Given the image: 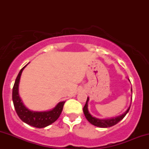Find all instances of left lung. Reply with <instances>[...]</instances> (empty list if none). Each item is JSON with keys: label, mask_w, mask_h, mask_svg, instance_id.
Here are the masks:
<instances>
[{"label": "left lung", "mask_w": 149, "mask_h": 149, "mask_svg": "<svg viewBox=\"0 0 149 149\" xmlns=\"http://www.w3.org/2000/svg\"><path fill=\"white\" fill-rule=\"evenodd\" d=\"M128 80L130 81L129 79H128ZM131 92H132V89H131ZM88 101H89V97H88V99H87L86 103H85V107H83V113H84L86 119L88 120L90 123L93 125L97 126V127H99L107 128V127H112V126L115 125L117 124L118 123L120 122L121 120H123V118L125 116H126V114L127 113L128 111H129L130 109V106L129 108L127 109V111H126L125 112H124L122 115L116 116V117L111 118L101 119V118H98L94 117V116H92L91 114H90V113L89 112L88 109Z\"/></svg>", "instance_id": "left-lung-1"}]
</instances>
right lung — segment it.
Masks as SVG:
<instances>
[{
    "label": "right lung",
    "instance_id": "add662e5",
    "mask_svg": "<svg viewBox=\"0 0 149 149\" xmlns=\"http://www.w3.org/2000/svg\"><path fill=\"white\" fill-rule=\"evenodd\" d=\"M25 66L20 70L13 89V101L17 113L19 118L25 123L38 128L45 127L58 119L62 111L65 102H59L52 109L46 111H34L25 107L19 94V84L20 77Z\"/></svg>",
    "mask_w": 149,
    "mask_h": 149
}]
</instances>
